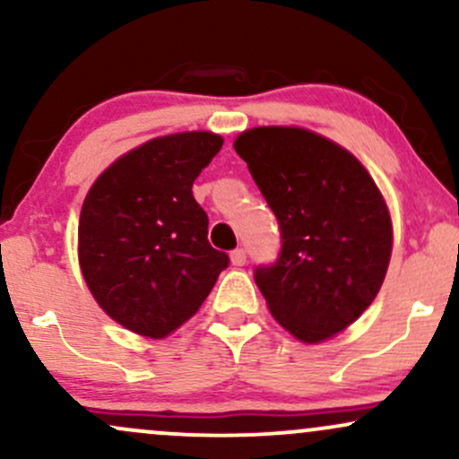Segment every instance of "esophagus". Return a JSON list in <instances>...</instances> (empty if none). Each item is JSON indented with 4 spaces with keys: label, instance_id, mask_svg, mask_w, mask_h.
Returning <instances> with one entry per match:
<instances>
[{
    "label": "esophagus",
    "instance_id": "1",
    "mask_svg": "<svg viewBox=\"0 0 459 459\" xmlns=\"http://www.w3.org/2000/svg\"><path fill=\"white\" fill-rule=\"evenodd\" d=\"M230 263H233L235 267H241L246 263V250H241V247H237V250L230 252Z\"/></svg>",
    "mask_w": 459,
    "mask_h": 459
}]
</instances>
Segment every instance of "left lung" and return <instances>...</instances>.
<instances>
[{"instance_id":"8db88e82","label":"left lung","mask_w":459,"mask_h":459,"mask_svg":"<svg viewBox=\"0 0 459 459\" xmlns=\"http://www.w3.org/2000/svg\"><path fill=\"white\" fill-rule=\"evenodd\" d=\"M237 155L276 213L281 259L255 281L272 317L302 343H324L371 307L393 252L388 204L350 151L304 127H252Z\"/></svg>"}]
</instances>
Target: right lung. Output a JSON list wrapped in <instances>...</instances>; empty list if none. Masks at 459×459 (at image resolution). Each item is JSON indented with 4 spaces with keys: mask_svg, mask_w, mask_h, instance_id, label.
I'll list each match as a JSON object with an SVG mask.
<instances>
[{
    "mask_svg": "<svg viewBox=\"0 0 459 459\" xmlns=\"http://www.w3.org/2000/svg\"><path fill=\"white\" fill-rule=\"evenodd\" d=\"M222 144L212 131L152 138L109 163L83 198L79 270L99 307L135 334L157 341L181 328L229 265L192 194Z\"/></svg>",
    "mask_w": 459,
    "mask_h": 459,
    "instance_id": "obj_1",
    "label": "right lung"
}]
</instances>
